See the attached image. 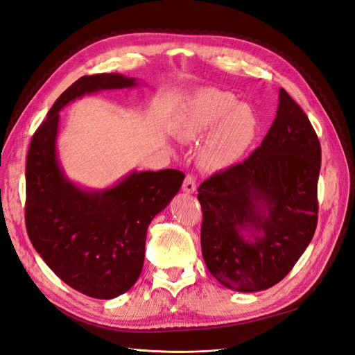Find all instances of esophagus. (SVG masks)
I'll use <instances>...</instances> for the list:
<instances>
[{
    "instance_id": "obj_1",
    "label": "esophagus",
    "mask_w": 355,
    "mask_h": 355,
    "mask_svg": "<svg viewBox=\"0 0 355 355\" xmlns=\"http://www.w3.org/2000/svg\"><path fill=\"white\" fill-rule=\"evenodd\" d=\"M182 189H184V192H187V194H194L196 189H197L196 179L188 175L185 178V180H184V185H182Z\"/></svg>"
}]
</instances>
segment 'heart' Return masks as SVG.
<instances>
[{"label":"heart","instance_id":"1","mask_svg":"<svg viewBox=\"0 0 355 355\" xmlns=\"http://www.w3.org/2000/svg\"><path fill=\"white\" fill-rule=\"evenodd\" d=\"M257 120L249 105L239 103L230 92L200 89L191 96L178 121V133L185 141L207 134L200 148L201 164L210 170L232 166L252 145Z\"/></svg>","mask_w":355,"mask_h":355}]
</instances>
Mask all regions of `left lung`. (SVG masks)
Returning <instances> with one entry per match:
<instances>
[{
	"label": "left lung",
	"instance_id": "obj_1",
	"mask_svg": "<svg viewBox=\"0 0 355 355\" xmlns=\"http://www.w3.org/2000/svg\"><path fill=\"white\" fill-rule=\"evenodd\" d=\"M321 148L302 108L280 89L261 146L198 188L201 252L216 280L237 292L270 288L314 237Z\"/></svg>",
	"mask_w": 355,
	"mask_h": 355
}]
</instances>
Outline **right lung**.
Returning a JSON list of instances; mask_svg holds the SVG:
<instances>
[{
    "label": "right lung",
    "mask_w": 355,
    "mask_h": 355,
    "mask_svg": "<svg viewBox=\"0 0 355 355\" xmlns=\"http://www.w3.org/2000/svg\"><path fill=\"white\" fill-rule=\"evenodd\" d=\"M136 84L121 73L84 75L59 96L28 151L29 240L62 282L96 299H114L137 282L149 223L178 194L185 175L173 168L135 170L111 188H80L58 158L59 111L84 94Z\"/></svg>",
    "instance_id": "right-lung-1"
}]
</instances>
